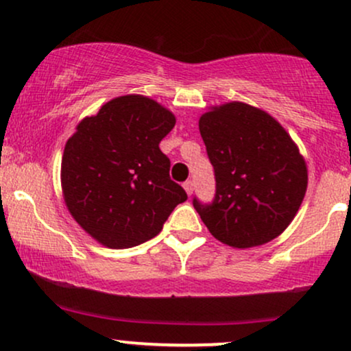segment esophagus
I'll return each mask as SVG.
<instances>
[{
  "label": "esophagus",
  "instance_id": "34e87169",
  "mask_svg": "<svg viewBox=\"0 0 351 351\" xmlns=\"http://www.w3.org/2000/svg\"><path fill=\"white\" fill-rule=\"evenodd\" d=\"M183 188H184V191H186V195L188 196H191L193 195V181H184L183 183Z\"/></svg>",
  "mask_w": 351,
  "mask_h": 351
}]
</instances>
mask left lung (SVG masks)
I'll return each mask as SVG.
<instances>
[{
  "mask_svg": "<svg viewBox=\"0 0 351 351\" xmlns=\"http://www.w3.org/2000/svg\"><path fill=\"white\" fill-rule=\"evenodd\" d=\"M199 132L215 167L211 204L193 199L213 236L237 249L276 239L295 217L308 173L285 128L263 108L244 102L215 106L199 117Z\"/></svg>",
  "mask_w": 351,
  "mask_h": 351,
  "instance_id": "obj_1",
  "label": "left lung"
}]
</instances>
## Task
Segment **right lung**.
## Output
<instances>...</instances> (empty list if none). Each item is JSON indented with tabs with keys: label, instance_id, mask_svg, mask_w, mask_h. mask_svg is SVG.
<instances>
[{
	"label": "right lung",
	"instance_id": "obj_1",
	"mask_svg": "<svg viewBox=\"0 0 351 351\" xmlns=\"http://www.w3.org/2000/svg\"><path fill=\"white\" fill-rule=\"evenodd\" d=\"M175 123L162 104L130 94L108 100L75 127L64 148L60 186L71 216L97 243L142 244L186 201L158 147Z\"/></svg>",
	"mask_w": 351,
	"mask_h": 351
}]
</instances>
